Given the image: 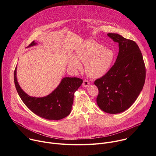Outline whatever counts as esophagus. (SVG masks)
I'll use <instances>...</instances> for the list:
<instances>
[{
  "label": "esophagus",
  "mask_w": 156,
  "mask_h": 156,
  "mask_svg": "<svg viewBox=\"0 0 156 156\" xmlns=\"http://www.w3.org/2000/svg\"><path fill=\"white\" fill-rule=\"evenodd\" d=\"M90 84V81H89L88 80H83V86L84 87H87Z\"/></svg>",
  "instance_id": "esophagus-1"
}]
</instances>
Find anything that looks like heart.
<instances>
[{"label":"heart","mask_w":156,"mask_h":156,"mask_svg":"<svg viewBox=\"0 0 156 156\" xmlns=\"http://www.w3.org/2000/svg\"><path fill=\"white\" fill-rule=\"evenodd\" d=\"M76 53V57L73 55L69 60L70 66L75 69H81L80 60L86 64L87 73L93 78L104 76L108 71L115 56L112 50L104 48L101 44L93 40L83 44Z\"/></svg>","instance_id":"heart-1"}]
</instances>
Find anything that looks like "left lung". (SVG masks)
Instances as JSON below:
<instances>
[{"instance_id":"left-lung-1","label":"left lung","mask_w":156,"mask_h":156,"mask_svg":"<svg viewBox=\"0 0 156 156\" xmlns=\"http://www.w3.org/2000/svg\"><path fill=\"white\" fill-rule=\"evenodd\" d=\"M108 36L119 43V52L110 69L94 81L99 94L96 102L108 114L124 112L135 102L142 91L146 78V67L141 51L134 41L117 33Z\"/></svg>"}]
</instances>
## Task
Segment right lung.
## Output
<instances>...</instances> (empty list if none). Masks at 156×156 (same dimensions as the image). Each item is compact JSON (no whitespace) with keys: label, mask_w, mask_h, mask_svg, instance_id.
Listing matches in <instances>:
<instances>
[{"label":"right lung","mask_w":156,"mask_h":156,"mask_svg":"<svg viewBox=\"0 0 156 156\" xmlns=\"http://www.w3.org/2000/svg\"><path fill=\"white\" fill-rule=\"evenodd\" d=\"M33 41L28 47L36 45ZM16 66L14 71V82L16 91L26 106L37 115L48 120H58L68 116L72 110L75 92L83 83L78 78L65 77L55 90L43 98L29 96L21 90L16 80Z\"/></svg>","instance_id":"obj_1"}]
</instances>
